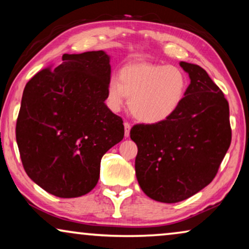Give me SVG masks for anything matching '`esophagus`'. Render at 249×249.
I'll use <instances>...</instances> for the list:
<instances>
[{
  "mask_svg": "<svg viewBox=\"0 0 249 249\" xmlns=\"http://www.w3.org/2000/svg\"><path fill=\"white\" fill-rule=\"evenodd\" d=\"M130 129L131 125L129 122H124V136L125 137H129V134H130Z\"/></svg>",
  "mask_w": 249,
  "mask_h": 249,
  "instance_id": "obj_1",
  "label": "esophagus"
}]
</instances>
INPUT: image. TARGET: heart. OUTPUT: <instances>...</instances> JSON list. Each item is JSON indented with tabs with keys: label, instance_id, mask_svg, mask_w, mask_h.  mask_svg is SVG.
Instances as JSON below:
<instances>
[{
	"label": "heart",
	"instance_id": "1",
	"mask_svg": "<svg viewBox=\"0 0 249 249\" xmlns=\"http://www.w3.org/2000/svg\"><path fill=\"white\" fill-rule=\"evenodd\" d=\"M188 89V77L176 66L148 62L125 64L107 85V105L119 112L128 96L129 107L139 121L162 124L181 107Z\"/></svg>",
	"mask_w": 249,
	"mask_h": 249
}]
</instances>
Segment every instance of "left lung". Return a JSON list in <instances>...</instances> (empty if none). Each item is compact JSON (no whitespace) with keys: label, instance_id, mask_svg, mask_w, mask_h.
Here are the masks:
<instances>
[{"label":"left lung","instance_id":"8db88e82","mask_svg":"<svg viewBox=\"0 0 249 249\" xmlns=\"http://www.w3.org/2000/svg\"><path fill=\"white\" fill-rule=\"evenodd\" d=\"M190 84L178 112L162 124H136V177L142 192L178 203L209 185L231 142L229 104L203 68L181 62Z\"/></svg>","mask_w":249,"mask_h":249}]
</instances>
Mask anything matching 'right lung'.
<instances>
[{"mask_svg":"<svg viewBox=\"0 0 249 249\" xmlns=\"http://www.w3.org/2000/svg\"><path fill=\"white\" fill-rule=\"evenodd\" d=\"M62 61L27 83L16 137L29 178L54 196L72 198L96 186L102 156L122 141L124 127L105 104L110 55L91 51L63 54Z\"/></svg>","mask_w":249,"mask_h":249,"instance_id":"1","label":"right lung"}]
</instances>
